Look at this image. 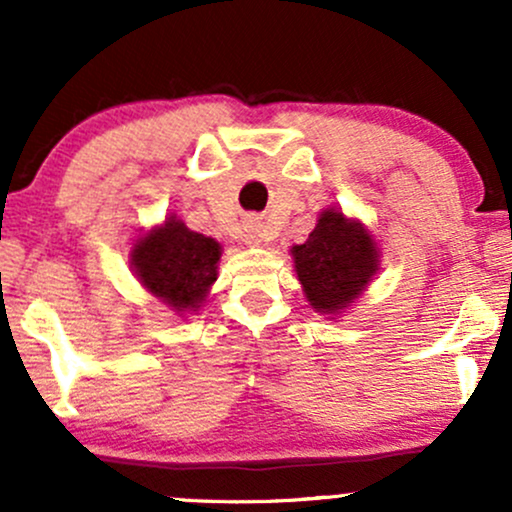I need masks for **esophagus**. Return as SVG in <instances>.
Segmentation results:
<instances>
[{
	"label": "esophagus",
	"instance_id": "34e87169",
	"mask_svg": "<svg viewBox=\"0 0 512 512\" xmlns=\"http://www.w3.org/2000/svg\"><path fill=\"white\" fill-rule=\"evenodd\" d=\"M245 233H248V243H252V245H260L262 240L267 238V233H264V223L257 219L245 223Z\"/></svg>",
	"mask_w": 512,
	"mask_h": 512
}]
</instances>
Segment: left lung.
Wrapping results in <instances>:
<instances>
[{"mask_svg": "<svg viewBox=\"0 0 512 512\" xmlns=\"http://www.w3.org/2000/svg\"><path fill=\"white\" fill-rule=\"evenodd\" d=\"M291 252L305 296L317 313H337L354 303L378 269L373 238L337 209H327L308 240Z\"/></svg>", "mask_w": 512, "mask_h": 512, "instance_id": "1", "label": "left lung"}]
</instances>
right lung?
Here are the masks:
<instances>
[{"instance_id":"1","label":"right lung","mask_w":512,"mask_h":512,"mask_svg":"<svg viewBox=\"0 0 512 512\" xmlns=\"http://www.w3.org/2000/svg\"><path fill=\"white\" fill-rule=\"evenodd\" d=\"M221 248L214 238L190 231L182 221L146 233L134 245L132 267L154 296L178 313L199 308L216 281Z\"/></svg>"}]
</instances>
